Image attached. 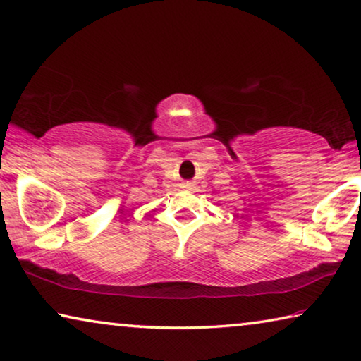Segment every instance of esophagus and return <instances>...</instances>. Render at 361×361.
I'll list each match as a JSON object with an SVG mask.
<instances>
[{
	"mask_svg": "<svg viewBox=\"0 0 361 361\" xmlns=\"http://www.w3.org/2000/svg\"><path fill=\"white\" fill-rule=\"evenodd\" d=\"M186 188H191V183H186Z\"/></svg>",
	"mask_w": 361,
	"mask_h": 361,
	"instance_id": "obj_1",
	"label": "esophagus"
}]
</instances>
